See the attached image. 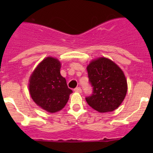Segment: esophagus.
Masks as SVG:
<instances>
[{
    "mask_svg": "<svg viewBox=\"0 0 153 153\" xmlns=\"http://www.w3.org/2000/svg\"><path fill=\"white\" fill-rule=\"evenodd\" d=\"M74 91L76 92H79V93H81V92H82L81 87H76L75 89H74Z\"/></svg>",
    "mask_w": 153,
    "mask_h": 153,
    "instance_id": "1",
    "label": "esophagus"
}]
</instances>
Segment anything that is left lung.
<instances>
[{
    "label": "left lung",
    "mask_w": 153,
    "mask_h": 153,
    "mask_svg": "<svg viewBox=\"0 0 153 153\" xmlns=\"http://www.w3.org/2000/svg\"><path fill=\"white\" fill-rule=\"evenodd\" d=\"M92 94L87 104L99 112H112L121 105L127 92V82L121 69L111 60L99 58L87 66Z\"/></svg>",
    "instance_id": "1"
}]
</instances>
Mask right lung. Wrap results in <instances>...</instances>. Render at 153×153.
<instances>
[{"mask_svg": "<svg viewBox=\"0 0 153 153\" xmlns=\"http://www.w3.org/2000/svg\"><path fill=\"white\" fill-rule=\"evenodd\" d=\"M61 62L52 57L44 58L29 78V93L34 102L49 112H56L67 104L72 89L60 73Z\"/></svg>", "mask_w": 153, "mask_h": 153, "instance_id": "obj_1", "label": "right lung"}]
</instances>
